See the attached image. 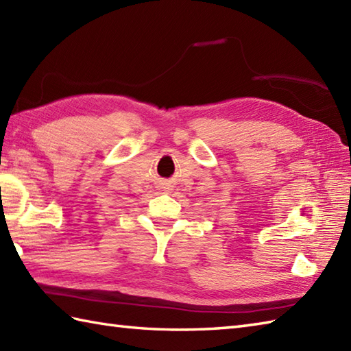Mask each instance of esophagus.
<instances>
[{
	"instance_id": "obj_1",
	"label": "esophagus",
	"mask_w": 351,
	"mask_h": 351,
	"mask_svg": "<svg viewBox=\"0 0 351 351\" xmlns=\"http://www.w3.org/2000/svg\"><path fill=\"white\" fill-rule=\"evenodd\" d=\"M167 190H169V187H167Z\"/></svg>"
}]
</instances>
